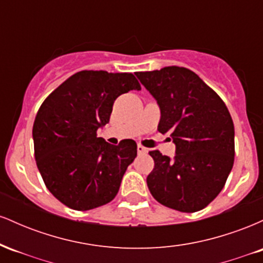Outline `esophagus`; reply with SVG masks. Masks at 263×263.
<instances>
[{
  "label": "esophagus",
  "instance_id": "1",
  "mask_svg": "<svg viewBox=\"0 0 263 263\" xmlns=\"http://www.w3.org/2000/svg\"><path fill=\"white\" fill-rule=\"evenodd\" d=\"M137 151H138V153H140V155H144V153H147L146 147L141 146V144H138V146H137Z\"/></svg>",
  "mask_w": 263,
  "mask_h": 263
}]
</instances>
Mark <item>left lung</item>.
<instances>
[{
  "label": "left lung",
  "instance_id": "obj_1",
  "mask_svg": "<svg viewBox=\"0 0 263 263\" xmlns=\"http://www.w3.org/2000/svg\"><path fill=\"white\" fill-rule=\"evenodd\" d=\"M161 110L158 131L176 144L173 158L151 151L155 168L147 177L158 203L194 213L211 203L232 170L234 122L220 96L194 71L182 66L136 73Z\"/></svg>",
  "mask_w": 263,
  "mask_h": 263
}]
</instances>
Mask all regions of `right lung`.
I'll return each mask as SVG.
<instances>
[{
    "label": "right lung",
    "instance_id": "1",
    "mask_svg": "<svg viewBox=\"0 0 263 263\" xmlns=\"http://www.w3.org/2000/svg\"><path fill=\"white\" fill-rule=\"evenodd\" d=\"M141 90L131 73L84 70L45 99L33 125L34 156L48 190L74 210L110 203L137 156L134 140L117 146L96 132L110 121L114 101Z\"/></svg>",
    "mask_w": 263,
    "mask_h": 263
}]
</instances>
